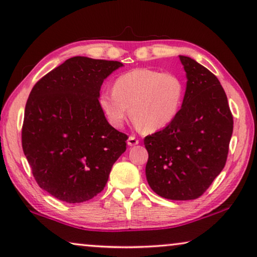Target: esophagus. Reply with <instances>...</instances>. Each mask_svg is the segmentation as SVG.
Returning <instances> with one entry per match:
<instances>
[{"label": "esophagus", "instance_id": "obj_1", "mask_svg": "<svg viewBox=\"0 0 257 257\" xmlns=\"http://www.w3.org/2000/svg\"><path fill=\"white\" fill-rule=\"evenodd\" d=\"M138 143H140V141H138L135 136H129V137H128L127 144H128L129 146H135V145H137Z\"/></svg>", "mask_w": 257, "mask_h": 257}]
</instances>
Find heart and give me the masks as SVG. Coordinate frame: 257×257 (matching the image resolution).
I'll list each match as a JSON object with an SVG mask.
<instances>
[{
	"instance_id": "b5f03b06",
	"label": "heart",
	"mask_w": 257,
	"mask_h": 257,
	"mask_svg": "<svg viewBox=\"0 0 257 257\" xmlns=\"http://www.w3.org/2000/svg\"><path fill=\"white\" fill-rule=\"evenodd\" d=\"M183 96L184 85L177 75L136 68L117 77L113 91H101L98 105L114 128L124 124L130 107L136 127L156 133L176 119Z\"/></svg>"
}]
</instances>
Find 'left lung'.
Listing matches in <instances>:
<instances>
[{
  "label": "left lung",
  "instance_id": "1",
  "mask_svg": "<svg viewBox=\"0 0 257 257\" xmlns=\"http://www.w3.org/2000/svg\"><path fill=\"white\" fill-rule=\"evenodd\" d=\"M180 60L187 80L182 107L172 124L145 137V174L160 197L192 200L225 166L233 117L217 77L190 57Z\"/></svg>",
  "mask_w": 257,
  "mask_h": 257
}]
</instances>
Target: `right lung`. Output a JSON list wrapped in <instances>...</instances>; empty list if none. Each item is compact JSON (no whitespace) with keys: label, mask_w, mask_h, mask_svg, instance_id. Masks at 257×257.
<instances>
[{"label":"right lung","mask_w":257,"mask_h":257,"mask_svg":"<svg viewBox=\"0 0 257 257\" xmlns=\"http://www.w3.org/2000/svg\"><path fill=\"white\" fill-rule=\"evenodd\" d=\"M123 66L72 57L36 83L28 97L22 143L39 186L68 203L90 200L106 185L128 136L98 105L104 80Z\"/></svg>","instance_id":"obj_1"}]
</instances>
